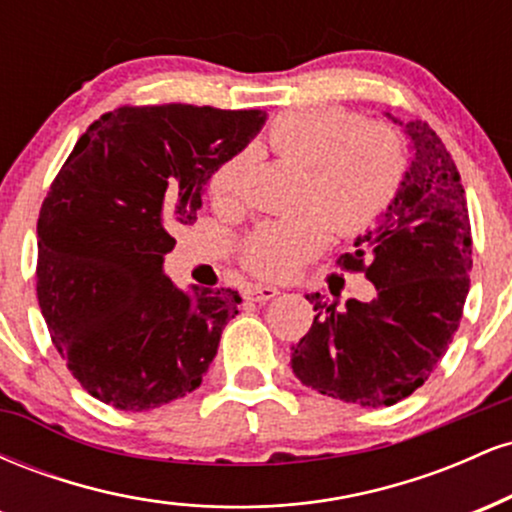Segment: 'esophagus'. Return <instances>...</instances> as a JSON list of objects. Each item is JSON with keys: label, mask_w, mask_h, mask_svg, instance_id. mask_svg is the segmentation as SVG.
<instances>
[{"label": "esophagus", "mask_w": 512, "mask_h": 512, "mask_svg": "<svg viewBox=\"0 0 512 512\" xmlns=\"http://www.w3.org/2000/svg\"><path fill=\"white\" fill-rule=\"evenodd\" d=\"M274 296H279V289H274V286L252 284L245 289V298H250V301H272Z\"/></svg>", "instance_id": "esophagus-1"}]
</instances>
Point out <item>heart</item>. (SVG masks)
I'll return each instance as SVG.
<instances>
[{
	"mask_svg": "<svg viewBox=\"0 0 512 512\" xmlns=\"http://www.w3.org/2000/svg\"><path fill=\"white\" fill-rule=\"evenodd\" d=\"M276 156L308 170L303 216L264 223L243 240L240 262L267 281L291 279L305 262L339 236L368 231L395 202L404 178V149L383 122H361L344 108H301L281 113L267 132ZM250 154L240 151L221 163L209 180L219 207L243 199Z\"/></svg>",
	"mask_w": 512,
	"mask_h": 512,
	"instance_id": "1",
	"label": "heart"
}]
</instances>
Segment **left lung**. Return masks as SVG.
Returning a JSON list of instances; mask_svg holds the SVG:
<instances>
[{
	"label": "left lung",
	"mask_w": 512,
	"mask_h": 512,
	"mask_svg": "<svg viewBox=\"0 0 512 512\" xmlns=\"http://www.w3.org/2000/svg\"><path fill=\"white\" fill-rule=\"evenodd\" d=\"M407 134L414 161L395 202L337 260L366 274L378 296L351 298L339 310L313 293V327L291 346L303 385L361 407H392L426 383L460 327L469 291L472 226L460 170L428 122H407Z\"/></svg>",
	"instance_id": "obj_1"
}]
</instances>
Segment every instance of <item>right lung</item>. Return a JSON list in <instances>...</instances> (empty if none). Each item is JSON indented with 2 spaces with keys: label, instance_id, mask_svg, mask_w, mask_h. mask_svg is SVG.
I'll return each instance as SVG.
<instances>
[{
  "label": "right lung",
  "instance_id": "1",
  "mask_svg": "<svg viewBox=\"0 0 512 512\" xmlns=\"http://www.w3.org/2000/svg\"><path fill=\"white\" fill-rule=\"evenodd\" d=\"M262 110L122 105L79 137L38 219L35 291L69 373L122 411L202 385L240 296L180 291L161 272L214 170L260 132Z\"/></svg>",
  "mask_w": 512,
  "mask_h": 512
}]
</instances>
